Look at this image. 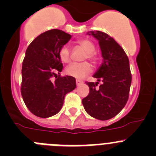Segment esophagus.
<instances>
[{"label":"esophagus","instance_id":"34e87169","mask_svg":"<svg viewBox=\"0 0 156 156\" xmlns=\"http://www.w3.org/2000/svg\"><path fill=\"white\" fill-rule=\"evenodd\" d=\"M82 83H83V81H81V80H78V79L76 80L77 85H81V84H82Z\"/></svg>","mask_w":156,"mask_h":156}]
</instances>
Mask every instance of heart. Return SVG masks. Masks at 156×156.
<instances>
[{
  "label": "heart",
  "mask_w": 156,
  "mask_h": 156,
  "mask_svg": "<svg viewBox=\"0 0 156 156\" xmlns=\"http://www.w3.org/2000/svg\"><path fill=\"white\" fill-rule=\"evenodd\" d=\"M77 44L80 47L87 52L85 56V59L88 58L92 63H96L98 58L94 51V44L91 41L88 39H81L77 41ZM59 58L62 62L65 63H68L71 60V49L68 44H65L62 46L58 52ZM91 65L88 62H82V63H71L68 65L65 69V73L68 75L72 76L78 79L85 78L86 75L91 73Z\"/></svg>",
  "instance_id": "b5f03b06"
}]
</instances>
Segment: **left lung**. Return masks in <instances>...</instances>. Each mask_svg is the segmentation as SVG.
<instances>
[{
    "mask_svg": "<svg viewBox=\"0 0 156 156\" xmlns=\"http://www.w3.org/2000/svg\"><path fill=\"white\" fill-rule=\"evenodd\" d=\"M98 41L103 62L93 77L101 81L86 82L89 94L82 99L88 115L99 120H108L117 115L129 99L132 75L129 60L120 45L106 33L99 30L88 32Z\"/></svg>",
    "mask_w": 156,
    "mask_h": 156,
    "instance_id": "8db88e82",
    "label": "left lung"
}]
</instances>
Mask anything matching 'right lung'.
I'll use <instances>...</instances> for the list:
<instances>
[{"mask_svg": "<svg viewBox=\"0 0 156 156\" xmlns=\"http://www.w3.org/2000/svg\"><path fill=\"white\" fill-rule=\"evenodd\" d=\"M71 35L58 29H52L37 36L29 44L22 63L21 92L27 108L34 115L48 118L59 112L67 93L76 88L72 76L51 78L63 65L58 55L61 47Z\"/></svg>", "mask_w": 156, "mask_h": 156, "instance_id": "obj_1", "label": "right lung"}]
</instances>
